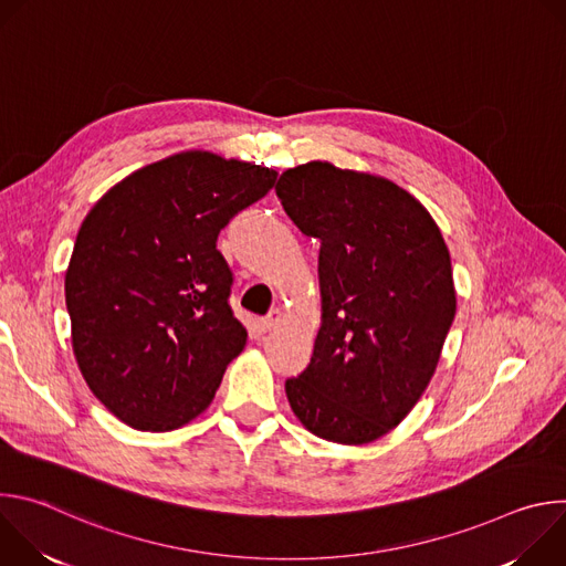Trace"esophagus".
<instances>
[{
    "mask_svg": "<svg viewBox=\"0 0 566 566\" xmlns=\"http://www.w3.org/2000/svg\"><path fill=\"white\" fill-rule=\"evenodd\" d=\"M280 319H282V313H280V308H271L260 322H262V329L264 332H271V329H275L277 325H280Z\"/></svg>",
    "mask_w": 566,
    "mask_h": 566,
    "instance_id": "34e87169",
    "label": "esophagus"
}]
</instances>
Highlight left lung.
<instances>
[{"instance_id":"obj_1","label":"left lung","mask_w":566,"mask_h":566,"mask_svg":"<svg viewBox=\"0 0 566 566\" xmlns=\"http://www.w3.org/2000/svg\"><path fill=\"white\" fill-rule=\"evenodd\" d=\"M275 192L319 241L322 327L308 367L286 380L289 402L315 437L369 443L408 417L437 369L457 311L448 247L382 177L311 160Z\"/></svg>"}]
</instances>
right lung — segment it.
<instances>
[{"label": "right lung", "mask_w": 566, "mask_h": 566, "mask_svg": "<svg viewBox=\"0 0 566 566\" xmlns=\"http://www.w3.org/2000/svg\"><path fill=\"white\" fill-rule=\"evenodd\" d=\"M275 179L244 160L184 151L123 179L80 226L64 277L73 354L123 423L168 432L212 402L247 347L217 237Z\"/></svg>", "instance_id": "obj_1"}]
</instances>
